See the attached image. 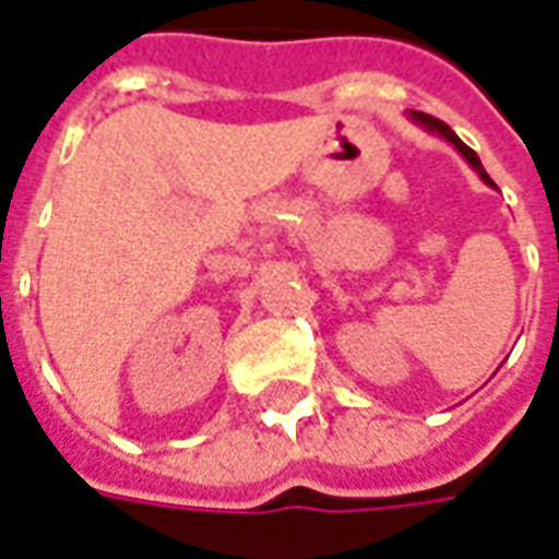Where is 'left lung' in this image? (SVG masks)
I'll return each instance as SVG.
<instances>
[{
	"label": "left lung",
	"instance_id": "8db88e82",
	"mask_svg": "<svg viewBox=\"0 0 559 559\" xmlns=\"http://www.w3.org/2000/svg\"><path fill=\"white\" fill-rule=\"evenodd\" d=\"M412 118H415V121L420 123V127H427L429 132H436V135H441V139H444V142L453 144V147H456V151L462 153V156H465V159H468L471 168H474V171H477V175L483 177V180H486V183H491L489 175H486V168H483V163H479V156H477V153L471 151L468 144H462V139H459L456 132L450 130L448 123H444V121H438V118H432V115H424V111H412Z\"/></svg>",
	"mask_w": 559,
	"mask_h": 559
}]
</instances>
